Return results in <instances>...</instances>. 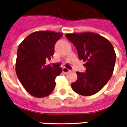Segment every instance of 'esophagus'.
Returning a JSON list of instances; mask_svg holds the SVG:
<instances>
[{
  "label": "esophagus",
  "instance_id": "esophagus-1",
  "mask_svg": "<svg viewBox=\"0 0 127 127\" xmlns=\"http://www.w3.org/2000/svg\"><path fill=\"white\" fill-rule=\"evenodd\" d=\"M63 71L64 73H68V72H69L70 70L69 69H68L67 68L64 67V68H63Z\"/></svg>",
  "mask_w": 127,
  "mask_h": 127
}]
</instances>
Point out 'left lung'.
I'll return each mask as SVG.
<instances>
[{"label": "left lung", "instance_id": "obj_1", "mask_svg": "<svg viewBox=\"0 0 127 127\" xmlns=\"http://www.w3.org/2000/svg\"><path fill=\"white\" fill-rule=\"evenodd\" d=\"M75 46L79 59L86 62V72H77V80L72 88L81 95L90 96L103 88L114 70L116 54L110 41L92 32L66 34Z\"/></svg>", "mask_w": 127, "mask_h": 127}]
</instances>
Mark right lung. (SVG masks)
Returning a JSON list of instances; mask_svg holds the SVG:
<instances>
[{"mask_svg": "<svg viewBox=\"0 0 127 127\" xmlns=\"http://www.w3.org/2000/svg\"><path fill=\"white\" fill-rule=\"evenodd\" d=\"M63 36L51 31L31 33L20 44L17 51L16 72L25 90L35 97L49 95L55 87V78L63 71L46 66V59L54 55L56 42Z\"/></svg>", "mask_w": 127, "mask_h": 127, "instance_id": "add662e5", "label": "right lung"}]
</instances>
